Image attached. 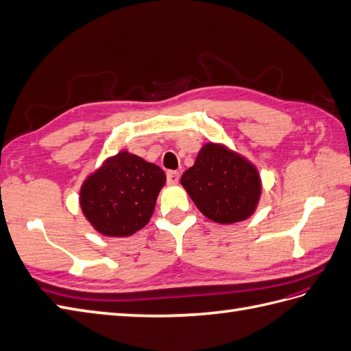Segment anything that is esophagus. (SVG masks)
<instances>
[{
  "label": "esophagus",
  "mask_w": 351,
  "mask_h": 351,
  "mask_svg": "<svg viewBox=\"0 0 351 351\" xmlns=\"http://www.w3.org/2000/svg\"><path fill=\"white\" fill-rule=\"evenodd\" d=\"M178 180H180V173L178 171H168L167 173V183L168 184H177Z\"/></svg>",
  "instance_id": "esophagus-1"
}]
</instances>
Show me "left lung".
<instances>
[{"instance_id": "8db88e82", "label": "left lung", "mask_w": 351, "mask_h": 351, "mask_svg": "<svg viewBox=\"0 0 351 351\" xmlns=\"http://www.w3.org/2000/svg\"><path fill=\"white\" fill-rule=\"evenodd\" d=\"M180 182L202 215L221 225L250 217L262 193L258 168L217 143L204 144Z\"/></svg>"}]
</instances>
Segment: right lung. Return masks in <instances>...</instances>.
Wrapping results in <instances>:
<instances>
[{"instance_id": "add662e5", "label": "right lung", "mask_w": 351, "mask_h": 351, "mask_svg": "<svg viewBox=\"0 0 351 351\" xmlns=\"http://www.w3.org/2000/svg\"><path fill=\"white\" fill-rule=\"evenodd\" d=\"M165 182L158 165L122 150L86 177L80 208L99 234L130 237L149 223Z\"/></svg>"}]
</instances>
